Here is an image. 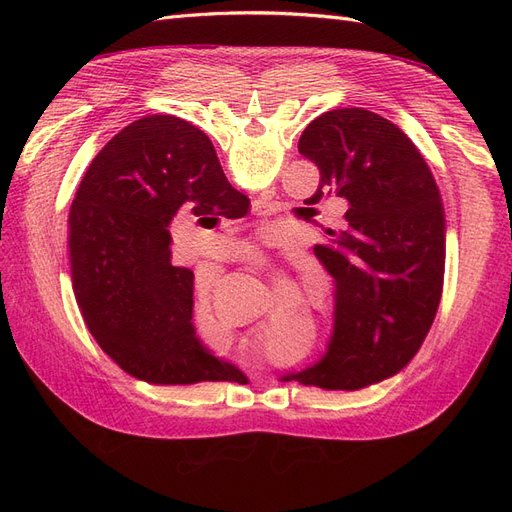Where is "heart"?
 Returning <instances> with one entry per match:
<instances>
[{
  "mask_svg": "<svg viewBox=\"0 0 512 512\" xmlns=\"http://www.w3.org/2000/svg\"><path fill=\"white\" fill-rule=\"evenodd\" d=\"M192 324H194L196 339L205 348H215L224 339V327L218 320V316H215V309H213V303H211V297L207 290L200 292L196 297Z\"/></svg>",
  "mask_w": 512,
  "mask_h": 512,
  "instance_id": "obj_1",
  "label": "heart"
}]
</instances>
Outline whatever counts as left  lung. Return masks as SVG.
I'll list each match as a JSON object with an SVG mask.
<instances>
[{
  "label": "left lung",
  "mask_w": 512,
  "mask_h": 512,
  "mask_svg": "<svg viewBox=\"0 0 512 512\" xmlns=\"http://www.w3.org/2000/svg\"><path fill=\"white\" fill-rule=\"evenodd\" d=\"M299 153L320 170L309 205L348 200L314 254L335 280L333 335L322 359L299 374L305 386L356 391L395 376L436 318L446 256L440 190L416 145L365 108H335L303 130Z\"/></svg>",
  "instance_id": "1"
}]
</instances>
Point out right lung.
I'll use <instances>...</instances> for the list:
<instances>
[{"label":"right lung","instance_id":"obj_1","mask_svg":"<svg viewBox=\"0 0 512 512\" xmlns=\"http://www.w3.org/2000/svg\"><path fill=\"white\" fill-rule=\"evenodd\" d=\"M205 132L173 115L143 117L104 145L70 209L72 290L91 335L130 376L151 384L247 382L194 335V273L170 262L179 211L239 218Z\"/></svg>","mask_w":512,"mask_h":512}]
</instances>
